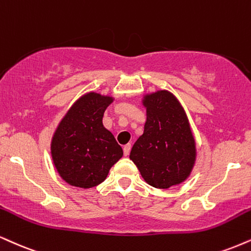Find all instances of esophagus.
Instances as JSON below:
<instances>
[{
  "label": "esophagus",
  "mask_w": 251,
  "mask_h": 251,
  "mask_svg": "<svg viewBox=\"0 0 251 251\" xmlns=\"http://www.w3.org/2000/svg\"><path fill=\"white\" fill-rule=\"evenodd\" d=\"M131 149H132L131 144H127V145H125V146H124V154H125V156H127L129 154V152H131Z\"/></svg>",
  "instance_id": "esophagus-1"
}]
</instances>
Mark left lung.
Returning <instances> with one entry per match:
<instances>
[{
	"label": "left lung",
	"mask_w": 251,
	"mask_h": 251,
	"mask_svg": "<svg viewBox=\"0 0 251 251\" xmlns=\"http://www.w3.org/2000/svg\"><path fill=\"white\" fill-rule=\"evenodd\" d=\"M144 133L132 147L129 159L144 180L166 189L191 175L196 159L195 139L185 110L173 93L166 90L146 95Z\"/></svg>",
	"instance_id": "left-lung-1"
}]
</instances>
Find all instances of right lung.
I'll return each instance as SVG.
<instances>
[{
    "mask_svg": "<svg viewBox=\"0 0 251 251\" xmlns=\"http://www.w3.org/2000/svg\"><path fill=\"white\" fill-rule=\"evenodd\" d=\"M112 101L110 96L85 93L57 126L51 140V156L60 177L69 185L98 186L123 156L120 145L102 125L105 110Z\"/></svg>",
    "mask_w": 251,
    "mask_h": 251,
    "instance_id": "right-lung-1",
    "label": "right lung"
}]
</instances>
